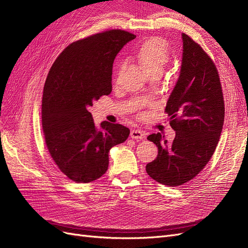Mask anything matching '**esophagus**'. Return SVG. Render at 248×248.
<instances>
[{
  "instance_id": "1",
  "label": "esophagus",
  "mask_w": 248,
  "mask_h": 248,
  "mask_svg": "<svg viewBox=\"0 0 248 248\" xmlns=\"http://www.w3.org/2000/svg\"><path fill=\"white\" fill-rule=\"evenodd\" d=\"M130 137L131 139H137V140H142L145 138L144 133H142V131L140 129H132L130 132Z\"/></svg>"
}]
</instances>
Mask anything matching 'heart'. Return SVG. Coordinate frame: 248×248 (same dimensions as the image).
I'll return each instance as SVG.
<instances>
[{
	"instance_id": "b5f03b06",
	"label": "heart",
	"mask_w": 248,
	"mask_h": 248,
	"mask_svg": "<svg viewBox=\"0 0 248 248\" xmlns=\"http://www.w3.org/2000/svg\"><path fill=\"white\" fill-rule=\"evenodd\" d=\"M170 57L169 44L160 37H152L146 40L138 50V58L147 72L162 70L170 61Z\"/></svg>"
}]
</instances>
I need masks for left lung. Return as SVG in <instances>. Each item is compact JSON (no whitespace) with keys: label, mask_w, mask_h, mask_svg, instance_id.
<instances>
[{"label":"left lung","mask_w":248,"mask_h":248,"mask_svg":"<svg viewBox=\"0 0 248 248\" xmlns=\"http://www.w3.org/2000/svg\"><path fill=\"white\" fill-rule=\"evenodd\" d=\"M182 39L181 71L166 107L176 137L172 142L159 132L148 137L158 148L155 160L146 166L148 175L171 187L190 181L205 168L224 121L223 94L214 62L188 35L182 34Z\"/></svg>","instance_id":"obj_1"}]
</instances>
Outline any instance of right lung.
<instances>
[{
	"instance_id": "obj_1",
	"label": "right lung",
	"mask_w": 248,
	"mask_h": 248,
	"mask_svg": "<svg viewBox=\"0 0 248 248\" xmlns=\"http://www.w3.org/2000/svg\"><path fill=\"white\" fill-rule=\"evenodd\" d=\"M136 35L108 30L69 44L52 64L43 88L42 128L58 169L77 183L106 174L111 147L130 130L121 124H94L89 108L111 92L112 63Z\"/></svg>"
}]
</instances>
